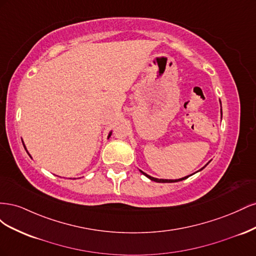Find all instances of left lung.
Listing matches in <instances>:
<instances>
[{
	"label": "left lung",
	"instance_id": "left-lung-1",
	"mask_svg": "<svg viewBox=\"0 0 256 256\" xmlns=\"http://www.w3.org/2000/svg\"><path fill=\"white\" fill-rule=\"evenodd\" d=\"M222 112V111H221ZM206 164V166H207ZM205 166H203L202 168L200 170V171H202V170L205 168ZM140 172L142 173V174H144L147 178H150V180H152V182H180V180H186V178H188L189 176H191V175H189V176H184V177H182V178H180V180H159V178H154V177H152V176H150V175H147L146 173H144L143 171H141L140 170Z\"/></svg>",
	"mask_w": 256,
	"mask_h": 256
}]
</instances>
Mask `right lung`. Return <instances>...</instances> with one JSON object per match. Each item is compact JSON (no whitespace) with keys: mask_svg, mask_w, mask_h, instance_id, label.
Wrapping results in <instances>:
<instances>
[{"mask_svg":"<svg viewBox=\"0 0 256 256\" xmlns=\"http://www.w3.org/2000/svg\"><path fill=\"white\" fill-rule=\"evenodd\" d=\"M111 134H112V131H111V132L109 134V136H108V138H109L111 136ZM22 143H23V141H22ZM23 146H24V148H26V145H24V143H23ZM26 152L28 154V150H26Z\"/></svg>","mask_w":256,"mask_h":256,"instance_id":"right-lung-1","label":"right lung"}]
</instances>
